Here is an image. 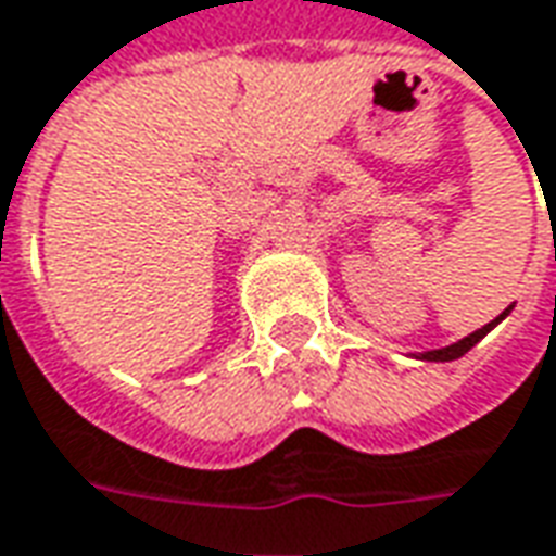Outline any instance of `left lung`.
Segmentation results:
<instances>
[{
	"instance_id": "obj_1",
	"label": "left lung",
	"mask_w": 556,
	"mask_h": 556,
	"mask_svg": "<svg viewBox=\"0 0 556 556\" xmlns=\"http://www.w3.org/2000/svg\"><path fill=\"white\" fill-rule=\"evenodd\" d=\"M503 316H506V313H503ZM503 316H496L491 325H484V328H479L476 333H469V337H464V340H457L454 345H445V349H433V352H425L421 358H427V361H454V358H460V355H467L469 349L479 343L481 337L491 331V328H494L496 321H500Z\"/></svg>"
}]
</instances>
